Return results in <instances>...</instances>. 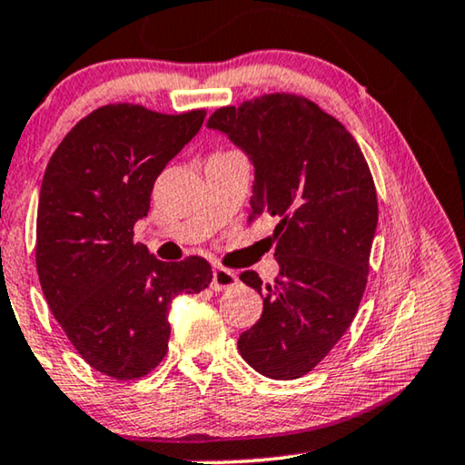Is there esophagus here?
Instances as JSON below:
<instances>
[{
	"instance_id": "34e87169",
	"label": "esophagus",
	"mask_w": 465,
	"mask_h": 465,
	"mask_svg": "<svg viewBox=\"0 0 465 465\" xmlns=\"http://www.w3.org/2000/svg\"><path fill=\"white\" fill-rule=\"evenodd\" d=\"M235 284H238V276H235L232 270H225V267H214L213 282H211V289L213 291L223 292V291L233 289Z\"/></svg>"
}]
</instances>
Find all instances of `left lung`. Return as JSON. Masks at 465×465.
<instances>
[{
  "instance_id": "obj_1",
  "label": "left lung",
  "mask_w": 465,
  "mask_h": 465,
  "mask_svg": "<svg viewBox=\"0 0 465 465\" xmlns=\"http://www.w3.org/2000/svg\"><path fill=\"white\" fill-rule=\"evenodd\" d=\"M208 128L252 162L248 221H276L278 278L263 286L257 272L240 273L263 299V313L238 350L261 375L297 379L335 348L361 305L377 230L372 174L343 124L305 96L221 107Z\"/></svg>"
}]
</instances>
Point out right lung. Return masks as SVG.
I'll list each match as a JSON object with an SVG mask.
<instances>
[{
  "instance_id": "1",
  "label": "right lung",
  "mask_w": 465,
  "mask_h": 465,
  "mask_svg": "<svg viewBox=\"0 0 465 465\" xmlns=\"http://www.w3.org/2000/svg\"><path fill=\"white\" fill-rule=\"evenodd\" d=\"M206 111L166 115L104 104L69 130L45 166L35 263L44 297L84 361L114 379L152 372L168 351L176 295L204 291L211 263H164L134 242L153 183Z\"/></svg>"
}]
</instances>
